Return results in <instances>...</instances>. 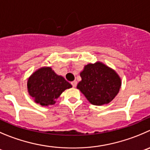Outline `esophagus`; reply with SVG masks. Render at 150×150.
<instances>
[{"instance_id":"esophagus-1","label":"esophagus","mask_w":150,"mask_h":150,"mask_svg":"<svg viewBox=\"0 0 150 150\" xmlns=\"http://www.w3.org/2000/svg\"><path fill=\"white\" fill-rule=\"evenodd\" d=\"M71 85H72L73 88H75V87L76 86V85H77V82H76V80L73 81V82H71Z\"/></svg>"}]
</instances>
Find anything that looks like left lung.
Returning <instances> with one entry per match:
<instances>
[{"instance_id":"8db88e82","label":"left lung","mask_w":150,"mask_h":150,"mask_svg":"<svg viewBox=\"0 0 150 150\" xmlns=\"http://www.w3.org/2000/svg\"><path fill=\"white\" fill-rule=\"evenodd\" d=\"M80 76L82 81L77 88L92 105L108 104L115 97L121 88L118 74L101 62L85 65Z\"/></svg>"}]
</instances>
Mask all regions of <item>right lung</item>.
I'll use <instances>...</instances> for the list:
<instances>
[{
  "mask_svg": "<svg viewBox=\"0 0 150 150\" xmlns=\"http://www.w3.org/2000/svg\"><path fill=\"white\" fill-rule=\"evenodd\" d=\"M27 86L35 102L47 106L54 105L61 93L72 85L62 76L57 75L51 68H42L30 76Z\"/></svg>",
  "mask_w": 150,
  "mask_h": 150,
  "instance_id": "right-lung-1",
  "label": "right lung"
}]
</instances>
